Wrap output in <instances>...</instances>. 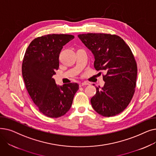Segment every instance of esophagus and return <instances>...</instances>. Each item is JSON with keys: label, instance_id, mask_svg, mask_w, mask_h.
Returning a JSON list of instances; mask_svg holds the SVG:
<instances>
[{"label": "esophagus", "instance_id": "obj_1", "mask_svg": "<svg viewBox=\"0 0 156 156\" xmlns=\"http://www.w3.org/2000/svg\"><path fill=\"white\" fill-rule=\"evenodd\" d=\"M89 85V83H88L87 82H82V83H79V85L80 87H83V86H85V85Z\"/></svg>", "mask_w": 156, "mask_h": 156}]
</instances>
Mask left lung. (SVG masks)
Returning a JSON list of instances; mask_svg holds the SVG:
<instances>
[{"label": "left lung", "instance_id": "1", "mask_svg": "<svg viewBox=\"0 0 156 156\" xmlns=\"http://www.w3.org/2000/svg\"><path fill=\"white\" fill-rule=\"evenodd\" d=\"M78 37L94 55L95 69L106 72L104 87H95L96 94L90 100L92 108L105 117L117 115L126 109L135 92L137 66L132 52L117 35L87 34Z\"/></svg>", "mask_w": 156, "mask_h": 156}]
</instances>
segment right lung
<instances>
[{
    "label": "right lung",
    "instance_id": "obj_1",
    "mask_svg": "<svg viewBox=\"0 0 156 156\" xmlns=\"http://www.w3.org/2000/svg\"><path fill=\"white\" fill-rule=\"evenodd\" d=\"M75 37L51 34L35 38L27 48L22 64V75L27 91L39 111L49 118H59L71 108L78 83L59 85L52 76L59 66L64 45Z\"/></svg>",
    "mask_w": 156,
    "mask_h": 156
}]
</instances>
